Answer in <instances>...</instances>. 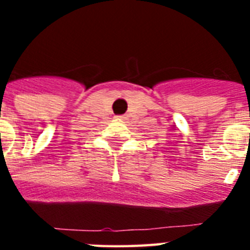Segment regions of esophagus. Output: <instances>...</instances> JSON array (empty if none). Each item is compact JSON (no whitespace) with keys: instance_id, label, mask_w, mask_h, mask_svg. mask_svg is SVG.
I'll use <instances>...</instances> for the list:
<instances>
[{"instance_id":"obj_1","label":"esophagus","mask_w":250,"mask_h":250,"mask_svg":"<svg viewBox=\"0 0 250 250\" xmlns=\"http://www.w3.org/2000/svg\"><path fill=\"white\" fill-rule=\"evenodd\" d=\"M116 119H118V120H121V121H125L127 119V116L126 115H120V116H116Z\"/></svg>"}]
</instances>
